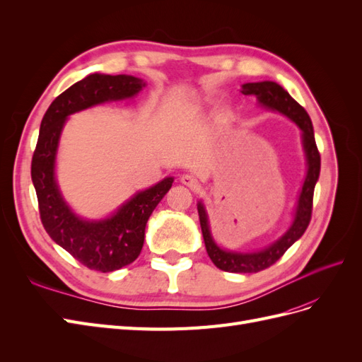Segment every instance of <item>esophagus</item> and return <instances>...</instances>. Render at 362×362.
<instances>
[{"mask_svg": "<svg viewBox=\"0 0 362 362\" xmlns=\"http://www.w3.org/2000/svg\"><path fill=\"white\" fill-rule=\"evenodd\" d=\"M180 180H181V182H182L184 185H187V187H190V189H196V187H198V180H196V178L193 177V175L184 173Z\"/></svg>", "mask_w": 362, "mask_h": 362, "instance_id": "obj_1", "label": "esophagus"}]
</instances>
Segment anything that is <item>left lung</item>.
<instances>
[{"label": "left lung", "mask_w": 362, "mask_h": 362, "mask_svg": "<svg viewBox=\"0 0 362 362\" xmlns=\"http://www.w3.org/2000/svg\"><path fill=\"white\" fill-rule=\"evenodd\" d=\"M243 95L255 96L261 107L267 108L272 112H278L287 116L290 120L299 127L302 131V146L306 158V175L299 193L298 202H296V210L291 225L278 240L272 245L254 252H237L229 250L216 243V240L210 229V218L205 210L202 201L198 202L199 222L202 229L204 243L208 252V257L221 270L231 273H257L270 267L286 254V250L303 235L306 228L311 221L313 213V196L315 182L319 181L320 175V154L315 145L314 129L311 119L305 108L296 103L290 93L275 81H258V83H245L242 86Z\"/></svg>", "instance_id": "1"}]
</instances>
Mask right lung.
<instances>
[{"label": "right lung", "instance_id": "right-lung-1", "mask_svg": "<svg viewBox=\"0 0 362 362\" xmlns=\"http://www.w3.org/2000/svg\"><path fill=\"white\" fill-rule=\"evenodd\" d=\"M146 83L133 75L90 74L52 101L42 119L31 180L48 235L81 264L98 272H113L131 264L144 247L148 218L172 187L166 177L134 193L117 210L98 221L76 216L64 201L56 178V158L64 124L71 115L95 105L134 98Z\"/></svg>", "mask_w": 362, "mask_h": 362}]
</instances>
